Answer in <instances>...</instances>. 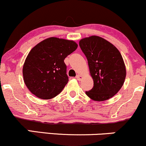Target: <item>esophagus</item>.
Wrapping results in <instances>:
<instances>
[{"label": "esophagus", "mask_w": 146, "mask_h": 146, "mask_svg": "<svg viewBox=\"0 0 146 146\" xmlns=\"http://www.w3.org/2000/svg\"><path fill=\"white\" fill-rule=\"evenodd\" d=\"M76 78L78 80V81H81V78H82V76H81V75L77 74V75H76Z\"/></svg>", "instance_id": "esophagus-1"}]
</instances>
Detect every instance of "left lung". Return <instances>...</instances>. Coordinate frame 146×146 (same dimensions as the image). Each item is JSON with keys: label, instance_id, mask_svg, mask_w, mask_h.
<instances>
[{"label": "left lung", "instance_id": "obj_1", "mask_svg": "<svg viewBox=\"0 0 146 146\" xmlns=\"http://www.w3.org/2000/svg\"><path fill=\"white\" fill-rule=\"evenodd\" d=\"M79 46L88 59L94 86L86 94L94 101L114 96L124 83L126 70L122 56L112 43L97 36L85 38Z\"/></svg>", "mask_w": 146, "mask_h": 146}]
</instances>
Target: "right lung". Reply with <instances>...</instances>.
I'll return each instance as SVG.
<instances>
[{
  "label": "right lung",
  "mask_w": 146,
  "mask_h": 146,
  "mask_svg": "<svg viewBox=\"0 0 146 146\" xmlns=\"http://www.w3.org/2000/svg\"><path fill=\"white\" fill-rule=\"evenodd\" d=\"M77 47L73 40L56 37L45 39L34 47L23 68L24 82L29 90L42 99L60 94L69 81L64 60Z\"/></svg>",
  "instance_id": "add662e5"
}]
</instances>
